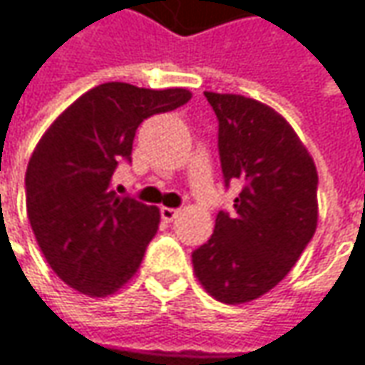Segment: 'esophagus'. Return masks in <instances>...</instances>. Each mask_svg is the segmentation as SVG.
<instances>
[{"mask_svg": "<svg viewBox=\"0 0 365 365\" xmlns=\"http://www.w3.org/2000/svg\"><path fill=\"white\" fill-rule=\"evenodd\" d=\"M160 215H162L164 222H173L174 217L178 215V210H174V207H162V210H160Z\"/></svg>", "mask_w": 365, "mask_h": 365, "instance_id": "obj_1", "label": "esophagus"}]
</instances>
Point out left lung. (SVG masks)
Here are the masks:
<instances>
[{
  "label": "left lung",
  "instance_id": "8db88e82",
  "mask_svg": "<svg viewBox=\"0 0 365 365\" xmlns=\"http://www.w3.org/2000/svg\"><path fill=\"white\" fill-rule=\"evenodd\" d=\"M217 117L224 182H240L192 267L215 300L245 304L273 289L300 259L319 222V174L289 123L240 94L205 92Z\"/></svg>",
  "mask_w": 365,
  "mask_h": 365
}]
</instances>
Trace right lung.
I'll list each match as a JSON object with an SVG mask.
<instances>
[{"mask_svg": "<svg viewBox=\"0 0 365 365\" xmlns=\"http://www.w3.org/2000/svg\"><path fill=\"white\" fill-rule=\"evenodd\" d=\"M191 101L182 88L101 83L48 127L26 168V210L51 269L73 289L104 298L129 282L158 232L160 211L113 191L131 162L137 127Z\"/></svg>", "mask_w": 365, "mask_h": 365, "instance_id": "obj_1", "label": "right lung"}]
</instances>
